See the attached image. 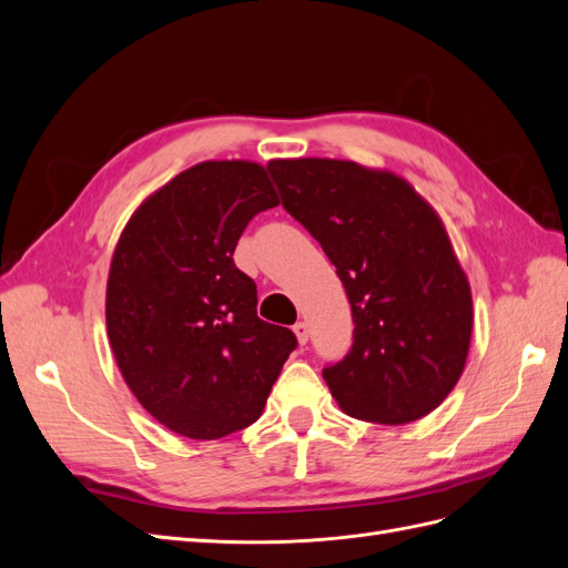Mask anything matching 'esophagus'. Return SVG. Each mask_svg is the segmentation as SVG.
Here are the masks:
<instances>
[{
  "instance_id": "1",
  "label": "esophagus",
  "mask_w": 568,
  "mask_h": 568,
  "mask_svg": "<svg viewBox=\"0 0 568 568\" xmlns=\"http://www.w3.org/2000/svg\"><path fill=\"white\" fill-rule=\"evenodd\" d=\"M294 334H296V338H298L301 346H305V343H307V336H311V329H307V324H305V322H296V324H294Z\"/></svg>"
}]
</instances>
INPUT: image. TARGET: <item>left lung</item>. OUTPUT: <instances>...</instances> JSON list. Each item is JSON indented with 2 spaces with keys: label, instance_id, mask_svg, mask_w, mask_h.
Wrapping results in <instances>:
<instances>
[{
  "label": "left lung",
  "instance_id": "1",
  "mask_svg": "<svg viewBox=\"0 0 568 568\" xmlns=\"http://www.w3.org/2000/svg\"><path fill=\"white\" fill-rule=\"evenodd\" d=\"M284 211L336 267L353 346L322 376L341 409L407 424L455 388L471 338V291L432 205L390 173L353 161H272Z\"/></svg>",
  "mask_w": 568,
  "mask_h": 568
}]
</instances>
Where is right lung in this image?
I'll list each match as a JSON object with an SVG mask.
<instances>
[{
    "label": "right lung",
    "mask_w": 568,
    "mask_h": 568,
    "mask_svg": "<svg viewBox=\"0 0 568 568\" xmlns=\"http://www.w3.org/2000/svg\"><path fill=\"white\" fill-rule=\"evenodd\" d=\"M277 203L265 168L205 161L149 196L120 236L109 341L136 400L170 432L213 440L251 426L298 346L257 317L255 282L232 257Z\"/></svg>",
    "instance_id": "right-lung-1"
}]
</instances>
